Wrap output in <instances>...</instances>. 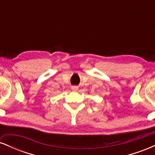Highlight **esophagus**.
I'll return each instance as SVG.
<instances>
[{
	"mask_svg": "<svg viewBox=\"0 0 155 155\" xmlns=\"http://www.w3.org/2000/svg\"><path fill=\"white\" fill-rule=\"evenodd\" d=\"M71 90H73V91H77L78 87L77 86H73V87H71Z\"/></svg>",
	"mask_w": 155,
	"mask_h": 155,
	"instance_id": "34e87169",
	"label": "esophagus"
}]
</instances>
